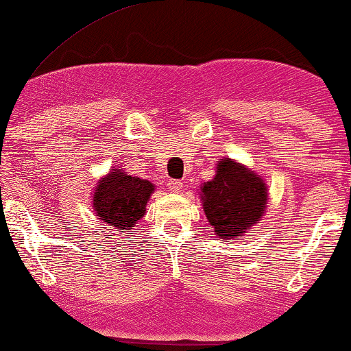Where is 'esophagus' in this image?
I'll use <instances>...</instances> for the list:
<instances>
[{
    "label": "esophagus",
    "instance_id": "34e87169",
    "mask_svg": "<svg viewBox=\"0 0 351 351\" xmlns=\"http://www.w3.org/2000/svg\"><path fill=\"white\" fill-rule=\"evenodd\" d=\"M167 186H169V190L174 191V193H180L184 184H182L180 180H169V184H167Z\"/></svg>",
    "mask_w": 351,
    "mask_h": 351
}]
</instances>
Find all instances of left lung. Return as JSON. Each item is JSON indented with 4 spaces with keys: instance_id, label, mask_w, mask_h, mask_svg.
I'll return each mask as SVG.
<instances>
[{
    "instance_id": "left-lung-1",
    "label": "left lung",
    "mask_w": 351,
    "mask_h": 351,
    "mask_svg": "<svg viewBox=\"0 0 351 351\" xmlns=\"http://www.w3.org/2000/svg\"><path fill=\"white\" fill-rule=\"evenodd\" d=\"M203 208L217 237L232 239L257 223L267 204V186L252 171L225 158L203 185Z\"/></svg>"
}]
</instances>
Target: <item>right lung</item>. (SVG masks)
<instances>
[{
    "label": "right lung",
    "instance_id": "right-lung-1",
    "mask_svg": "<svg viewBox=\"0 0 351 351\" xmlns=\"http://www.w3.org/2000/svg\"><path fill=\"white\" fill-rule=\"evenodd\" d=\"M153 190L152 182L112 169L94 191V209L108 227L131 230L145 214Z\"/></svg>",
    "mask_w": 351,
    "mask_h": 351
}]
</instances>
